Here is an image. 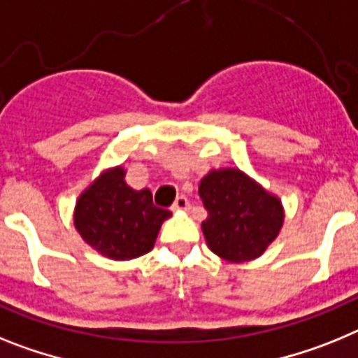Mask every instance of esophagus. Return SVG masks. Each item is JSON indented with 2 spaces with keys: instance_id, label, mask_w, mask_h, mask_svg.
<instances>
[{
  "instance_id": "esophagus-1",
  "label": "esophagus",
  "mask_w": 358,
  "mask_h": 358,
  "mask_svg": "<svg viewBox=\"0 0 358 358\" xmlns=\"http://www.w3.org/2000/svg\"><path fill=\"white\" fill-rule=\"evenodd\" d=\"M189 207V200L185 196H178L173 203V210H185Z\"/></svg>"
}]
</instances>
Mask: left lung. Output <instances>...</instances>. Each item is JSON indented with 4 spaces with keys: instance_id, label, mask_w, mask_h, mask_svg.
<instances>
[{
    "instance_id": "left-lung-1",
    "label": "left lung",
    "mask_w": 358,
    "mask_h": 358,
    "mask_svg": "<svg viewBox=\"0 0 358 358\" xmlns=\"http://www.w3.org/2000/svg\"><path fill=\"white\" fill-rule=\"evenodd\" d=\"M198 192L207 209L201 231L210 250L223 259H254L281 231V201L241 171H210Z\"/></svg>"
}]
</instances>
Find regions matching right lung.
<instances>
[{"instance_id":"1","label":"right lung","mask_w":358,"mask_h":358,"mask_svg":"<svg viewBox=\"0 0 358 358\" xmlns=\"http://www.w3.org/2000/svg\"><path fill=\"white\" fill-rule=\"evenodd\" d=\"M169 216V210L153 203L149 189H131L124 182L122 167H115L80 194L76 227L90 247L122 261L148 254Z\"/></svg>"}]
</instances>
